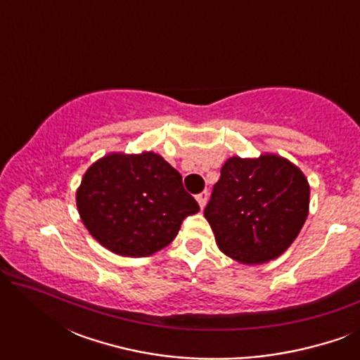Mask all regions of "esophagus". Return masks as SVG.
<instances>
[{"instance_id": "34e87169", "label": "esophagus", "mask_w": 360, "mask_h": 360, "mask_svg": "<svg viewBox=\"0 0 360 360\" xmlns=\"http://www.w3.org/2000/svg\"><path fill=\"white\" fill-rule=\"evenodd\" d=\"M208 196H210V193H208V190L201 191V193H200V195H196V201H198V205L201 206V208H205L206 201H208Z\"/></svg>"}]
</instances>
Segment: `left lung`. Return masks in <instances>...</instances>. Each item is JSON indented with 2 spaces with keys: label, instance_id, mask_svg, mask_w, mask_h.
Masks as SVG:
<instances>
[{
  "label": "left lung",
  "instance_id": "left-lung-1",
  "mask_svg": "<svg viewBox=\"0 0 360 360\" xmlns=\"http://www.w3.org/2000/svg\"><path fill=\"white\" fill-rule=\"evenodd\" d=\"M309 185L302 170L278 155L231 157L205 208L218 248L243 264L283 254L308 216Z\"/></svg>",
  "mask_w": 360,
  "mask_h": 360
}]
</instances>
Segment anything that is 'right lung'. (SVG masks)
<instances>
[{"instance_id": "right-lung-1", "label": "right lung", "mask_w": 360, "mask_h": 360, "mask_svg": "<svg viewBox=\"0 0 360 360\" xmlns=\"http://www.w3.org/2000/svg\"><path fill=\"white\" fill-rule=\"evenodd\" d=\"M77 206L93 238L126 257L164 249L186 216L200 211L181 175L154 152L95 162L77 191Z\"/></svg>"}]
</instances>
